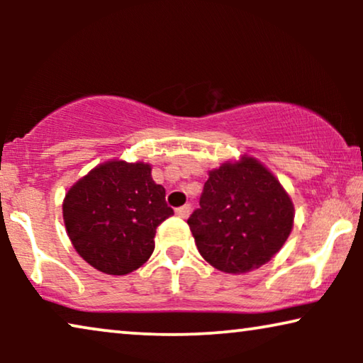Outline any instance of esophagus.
<instances>
[{
  "label": "esophagus",
  "instance_id": "obj_1",
  "mask_svg": "<svg viewBox=\"0 0 363 363\" xmlns=\"http://www.w3.org/2000/svg\"><path fill=\"white\" fill-rule=\"evenodd\" d=\"M175 213L180 218H188V216H190V213H191V206L190 205H183L180 208H177Z\"/></svg>",
  "mask_w": 363,
  "mask_h": 363
}]
</instances>
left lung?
Listing matches in <instances>:
<instances>
[{"label":"left lung","mask_w":363,"mask_h":363,"mask_svg":"<svg viewBox=\"0 0 363 363\" xmlns=\"http://www.w3.org/2000/svg\"><path fill=\"white\" fill-rule=\"evenodd\" d=\"M188 225L203 259L228 274H245L284 246L294 203L269 168L242 155L208 172L200 208Z\"/></svg>","instance_id":"obj_1"}]
</instances>
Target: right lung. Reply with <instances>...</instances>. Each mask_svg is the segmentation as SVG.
Wrapping results in <instances>:
<instances>
[{
    "mask_svg": "<svg viewBox=\"0 0 363 363\" xmlns=\"http://www.w3.org/2000/svg\"><path fill=\"white\" fill-rule=\"evenodd\" d=\"M173 215L152 165L108 160L69 188L62 218L74 250L94 269L123 276L147 262L157 226Z\"/></svg>",
    "mask_w": 363,
    "mask_h": 363,
    "instance_id": "right-lung-1",
    "label": "right lung"
}]
</instances>
